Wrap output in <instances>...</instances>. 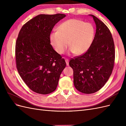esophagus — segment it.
<instances>
[{"label":"esophagus","instance_id":"34e87169","mask_svg":"<svg viewBox=\"0 0 126 126\" xmlns=\"http://www.w3.org/2000/svg\"><path fill=\"white\" fill-rule=\"evenodd\" d=\"M65 61H66V63L67 66H69V60L66 59H65Z\"/></svg>","mask_w":126,"mask_h":126}]
</instances>
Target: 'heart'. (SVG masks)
<instances>
[{"mask_svg": "<svg viewBox=\"0 0 126 126\" xmlns=\"http://www.w3.org/2000/svg\"><path fill=\"white\" fill-rule=\"evenodd\" d=\"M57 30V32L50 33L49 40L58 54H63L69 45L71 52L81 55L88 50L93 43L94 29L88 22L71 19L62 22Z\"/></svg>", "mask_w": 126, "mask_h": 126, "instance_id": "obj_1", "label": "heart"}]
</instances>
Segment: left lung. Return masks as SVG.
<instances>
[{"label":"left lung","mask_w":126,"mask_h":126,"mask_svg":"<svg viewBox=\"0 0 126 126\" xmlns=\"http://www.w3.org/2000/svg\"><path fill=\"white\" fill-rule=\"evenodd\" d=\"M96 32L93 43L82 56L69 62L74 70V83L80 92L90 94L99 90L112 73L115 58V45L109 29L93 15Z\"/></svg>","instance_id":"obj_1"}]
</instances>
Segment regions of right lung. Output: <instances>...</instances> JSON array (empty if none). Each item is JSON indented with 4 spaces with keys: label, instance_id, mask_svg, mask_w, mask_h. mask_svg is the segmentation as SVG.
I'll return each mask as SVG.
<instances>
[{
    "label": "right lung",
    "instance_id": "1",
    "mask_svg": "<svg viewBox=\"0 0 126 126\" xmlns=\"http://www.w3.org/2000/svg\"><path fill=\"white\" fill-rule=\"evenodd\" d=\"M66 15L41 14L22 27L16 43V67L29 88L39 94L54 91L65 60L52 48L49 36L55 25Z\"/></svg>",
    "mask_w": 126,
    "mask_h": 126
}]
</instances>
